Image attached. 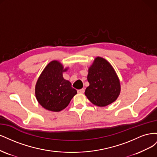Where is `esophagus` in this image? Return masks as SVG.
Returning <instances> with one entry per match:
<instances>
[{"mask_svg":"<svg viewBox=\"0 0 157 157\" xmlns=\"http://www.w3.org/2000/svg\"><path fill=\"white\" fill-rule=\"evenodd\" d=\"M77 92L78 94H83L84 92V89L82 88V89H80V90H77Z\"/></svg>","mask_w":157,"mask_h":157,"instance_id":"34e87169","label":"esophagus"}]
</instances>
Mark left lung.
Wrapping results in <instances>:
<instances>
[{"instance_id": "left-lung-1", "label": "left lung", "mask_w": 157, "mask_h": 157, "mask_svg": "<svg viewBox=\"0 0 157 157\" xmlns=\"http://www.w3.org/2000/svg\"><path fill=\"white\" fill-rule=\"evenodd\" d=\"M90 83L85 95L95 105L105 107L112 103L121 92V84L111 65L101 57H97L88 69Z\"/></svg>"}]
</instances>
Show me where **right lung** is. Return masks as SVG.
Instances as JSON below:
<instances>
[{"label": "right lung", "instance_id": "obj_1", "mask_svg": "<svg viewBox=\"0 0 157 157\" xmlns=\"http://www.w3.org/2000/svg\"><path fill=\"white\" fill-rule=\"evenodd\" d=\"M67 70L58 61H52L38 78L35 86L36 98L47 110L54 112L63 110L77 93L69 80L63 77V73Z\"/></svg>", "mask_w": 157, "mask_h": 157}]
</instances>
